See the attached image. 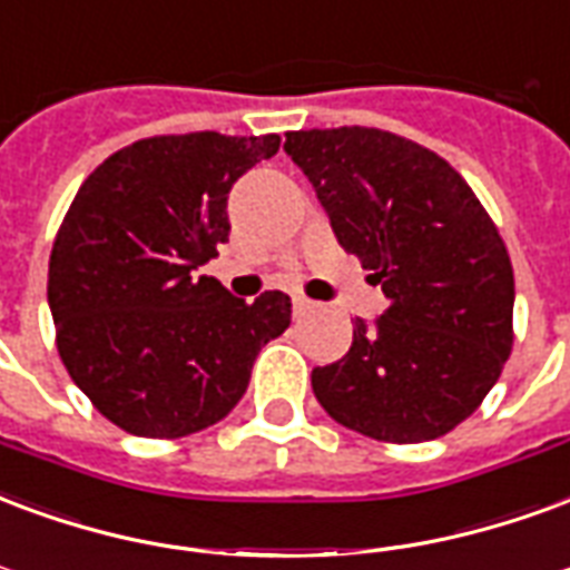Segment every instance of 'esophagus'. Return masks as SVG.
I'll return each mask as SVG.
<instances>
[{
  "label": "esophagus",
  "mask_w": 570,
  "mask_h": 570,
  "mask_svg": "<svg viewBox=\"0 0 570 570\" xmlns=\"http://www.w3.org/2000/svg\"><path fill=\"white\" fill-rule=\"evenodd\" d=\"M293 311H296V317H305V314L314 311V302L305 296H293Z\"/></svg>",
  "instance_id": "1"
}]
</instances>
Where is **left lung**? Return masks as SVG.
Here are the masks:
<instances>
[{
    "instance_id": "obj_1",
    "label": "left lung",
    "mask_w": 570,
    "mask_h": 570,
    "mask_svg": "<svg viewBox=\"0 0 570 570\" xmlns=\"http://www.w3.org/2000/svg\"><path fill=\"white\" fill-rule=\"evenodd\" d=\"M341 247L374 272L390 307L362 320L311 386L335 423L390 444L453 432L513 347V265L465 178L435 150L368 129L286 132Z\"/></svg>"
}]
</instances>
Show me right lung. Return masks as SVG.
Listing matches in <instances>:
<instances>
[{
    "label": "right lung",
    "instance_id": "1",
    "mask_svg": "<svg viewBox=\"0 0 570 570\" xmlns=\"http://www.w3.org/2000/svg\"><path fill=\"white\" fill-rule=\"evenodd\" d=\"M281 135H154L90 171L53 238L57 350L92 407L129 435L184 438L242 402L289 296H229L196 268L229 242L226 199Z\"/></svg>",
    "mask_w": 570,
    "mask_h": 570
}]
</instances>
